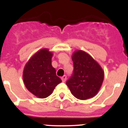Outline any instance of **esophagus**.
<instances>
[{
  "label": "esophagus",
  "mask_w": 128,
  "mask_h": 128,
  "mask_svg": "<svg viewBox=\"0 0 128 128\" xmlns=\"http://www.w3.org/2000/svg\"><path fill=\"white\" fill-rule=\"evenodd\" d=\"M66 76L65 75H64L62 77V80L63 82H65V81H66Z\"/></svg>",
  "instance_id": "obj_1"
}]
</instances>
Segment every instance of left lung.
Here are the masks:
<instances>
[{
	"label": "left lung",
	"instance_id": "left-lung-1",
	"mask_svg": "<svg viewBox=\"0 0 128 128\" xmlns=\"http://www.w3.org/2000/svg\"><path fill=\"white\" fill-rule=\"evenodd\" d=\"M74 70L66 84L77 99L85 100L98 93L104 80V71L94 59L83 50L72 54Z\"/></svg>",
	"mask_w": 128,
	"mask_h": 128
}]
</instances>
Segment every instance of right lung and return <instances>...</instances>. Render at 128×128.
Masks as SVG:
<instances>
[{
	"mask_svg": "<svg viewBox=\"0 0 128 128\" xmlns=\"http://www.w3.org/2000/svg\"><path fill=\"white\" fill-rule=\"evenodd\" d=\"M52 52L43 48L35 53L26 63L23 72L24 84L30 93L44 99L52 93L56 86L62 82L52 66Z\"/></svg>",
	"mask_w": 128,
	"mask_h": 128,
	"instance_id": "add662e5",
	"label": "right lung"
}]
</instances>
